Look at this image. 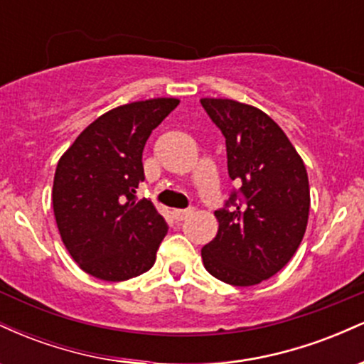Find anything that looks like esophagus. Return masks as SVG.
<instances>
[{"instance_id":"1","label":"esophagus","mask_w":364,"mask_h":364,"mask_svg":"<svg viewBox=\"0 0 364 364\" xmlns=\"http://www.w3.org/2000/svg\"><path fill=\"white\" fill-rule=\"evenodd\" d=\"M191 214H193V208H176V210H173V215L176 220H185Z\"/></svg>"}]
</instances>
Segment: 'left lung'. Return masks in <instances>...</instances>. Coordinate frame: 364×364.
Masks as SVG:
<instances>
[{
    "instance_id": "8db88e82",
    "label": "left lung",
    "mask_w": 364,
    "mask_h": 364,
    "mask_svg": "<svg viewBox=\"0 0 364 364\" xmlns=\"http://www.w3.org/2000/svg\"><path fill=\"white\" fill-rule=\"evenodd\" d=\"M223 132L232 191L215 210L219 231L202 248L207 272L231 286H255L291 260L306 231L310 185L303 159L265 112L232 99H200Z\"/></svg>"
}]
</instances>
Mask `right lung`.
Returning a JSON list of instances; mask_svg holds the SVG:
<instances>
[{"label": "right lung", "instance_id": "1", "mask_svg": "<svg viewBox=\"0 0 364 364\" xmlns=\"http://www.w3.org/2000/svg\"><path fill=\"white\" fill-rule=\"evenodd\" d=\"M178 104L159 97L114 107L61 156L53 183L54 217L83 272L119 282L152 269L168 224L150 200H136L145 179L141 152Z\"/></svg>", "mask_w": 364, "mask_h": 364}]
</instances>
